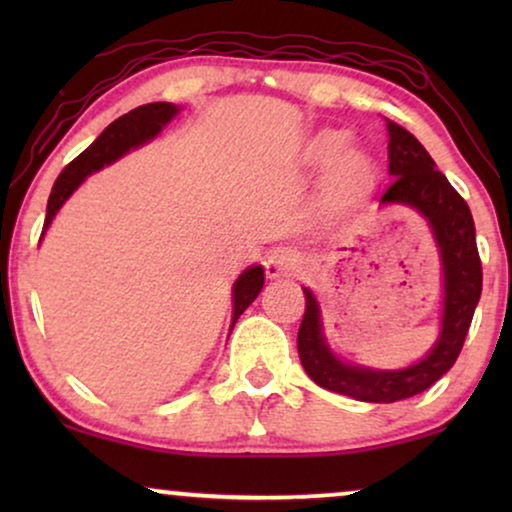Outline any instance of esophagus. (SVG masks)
I'll list each match as a JSON object with an SVG mask.
<instances>
[{"mask_svg": "<svg viewBox=\"0 0 512 512\" xmlns=\"http://www.w3.org/2000/svg\"><path fill=\"white\" fill-rule=\"evenodd\" d=\"M300 268V256L289 247H279L272 251L265 261L268 277H293Z\"/></svg>", "mask_w": 512, "mask_h": 512, "instance_id": "esophagus-1", "label": "esophagus"}]
</instances>
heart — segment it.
I'll return each instance as SVG.
<instances>
[{"label": "heart", "instance_id": "b5f03b06", "mask_svg": "<svg viewBox=\"0 0 512 512\" xmlns=\"http://www.w3.org/2000/svg\"><path fill=\"white\" fill-rule=\"evenodd\" d=\"M347 146H349V137L345 132L331 130L314 139L312 156L321 165L335 163V170H333L335 186L342 188V191H359V188H366L370 184L373 165H370V160L359 151H348L345 154Z\"/></svg>", "mask_w": 512, "mask_h": 512}]
</instances>
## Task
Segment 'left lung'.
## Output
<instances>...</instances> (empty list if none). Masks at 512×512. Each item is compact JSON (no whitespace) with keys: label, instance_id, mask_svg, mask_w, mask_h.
<instances>
[{"label":"left lung","instance_id":"obj_1","mask_svg":"<svg viewBox=\"0 0 512 512\" xmlns=\"http://www.w3.org/2000/svg\"><path fill=\"white\" fill-rule=\"evenodd\" d=\"M389 132L391 184L380 202H403L429 219L445 268L443 331L429 356L405 370H368L335 359L321 338L319 307L305 293V314L298 328V354L305 373L319 387L366 403H396L422 394L454 366L471 328L482 291V263L475 244V226L466 200L454 191L422 144L403 125L384 118Z\"/></svg>","mask_w":512,"mask_h":512}]
</instances>
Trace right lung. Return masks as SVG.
<instances>
[{"mask_svg": "<svg viewBox=\"0 0 512 512\" xmlns=\"http://www.w3.org/2000/svg\"><path fill=\"white\" fill-rule=\"evenodd\" d=\"M177 114V107L170 102H151L142 104V107L128 111V114L116 118L86 151L79 153L65 170L60 172V177L55 179L51 198H48L46 207V221L44 230L51 226L53 216L62 207L69 195L76 191V186L88 177L90 172L100 170V167L114 163L116 158H121L125 151H130L132 146H139L146 139L158 135L160 128ZM263 289V268L254 265L247 272H242V277L235 282V305H233V326L240 319V314L254 303L258 291Z\"/></svg>", "mask_w": 512, "mask_h": 512, "instance_id": "obj_1", "label": "right lung"}]
</instances>
